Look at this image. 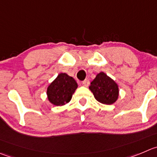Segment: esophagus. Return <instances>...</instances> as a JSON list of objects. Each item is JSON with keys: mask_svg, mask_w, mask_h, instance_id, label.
I'll return each instance as SVG.
<instances>
[{"mask_svg": "<svg viewBox=\"0 0 157 157\" xmlns=\"http://www.w3.org/2000/svg\"><path fill=\"white\" fill-rule=\"evenodd\" d=\"M82 85L83 86H85V87H88V86H89V81L88 79L84 80V81L82 82Z\"/></svg>", "mask_w": 157, "mask_h": 157, "instance_id": "1", "label": "esophagus"}]
</instances>
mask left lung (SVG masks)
<instances>
[{
  "instance_id": "1",
  "label": "left lung",
  "mask_w": 157,
  "mask_h": 157,
  "mask_svg": "<svg viewBox=\"0 0 157 157\" xmlns=\"http://www.w3.org/2000/svg\"><path fill=\"white\" fill-rule=\"evenodd\" d=\"M89 88L95 99L105 105L115 103L119 97L118 84L103 71L96 75Z\"/></svg>"
}]
</instances>
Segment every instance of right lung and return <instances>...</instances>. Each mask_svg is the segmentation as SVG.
Here are the masks:
<instances>
[{"label":"right lung","mask_w":157,"mask_h":157,"mask_svg":"<svg viewBox=\"0 0 157 157\" xmlns=\"http://www.w3.org/2000/svg\"><path fill=\"white\" fill-rule=\"evenodd\" d=\"M77 87V82L72 77L66 73H59L48 86V99L55 106L65 105L70 102Z\"/></svg>","instance_id":"obj_1"}]
</instances>
